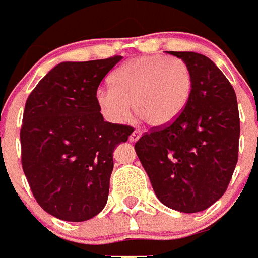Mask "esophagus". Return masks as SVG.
<instances>
[{"label":"esophagus","mask_w":258,"mask_h":258,"mask_svg":"<svg viewBox=\"0 0 258 258\" xmlns=\"http://www.w3.org/2000/svg\"><path fill=\"white\" fill-rule=\"evenodd\" d=\"M141 135H142L141 131H137V129H136V131L132 132V135L129 136V141H131V142L139 141V139L141 137Z\"/></svg>","instance_id":"1"}]
</instances>
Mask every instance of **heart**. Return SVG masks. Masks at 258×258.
I'll return each mask as SVG.
<instances>
[{
  "label": "heart",
  "instance_id": "heart-1",
  "mask_svg": "<svg viewBox=\"0 0 258 258\" xmlns=\"http://www.w3.org/2000/svg\"><path fill=\"white\" fill-rule=\"evenodd\" d=\"M112 89H100L96 102L112 123H123L132 107L152 126L174 122L186 108L193 78L184 61L166 55H142L117 69L110 77Z\"/></svg>",
  "mask_w": 258,
  "mask_h": 258
}]
</instances>
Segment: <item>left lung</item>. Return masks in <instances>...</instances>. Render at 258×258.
Listing matches in <instances>:
<instances>
[{
    "label": "left lung",
    "mask_w": 258,
    "mask_h": 258,
    "mask_svg": "<svg viewBox=\"0 0 258 258\" xmlns=\"http://www.w3.org/2000/svg\"><path fill=\"white\" fill-rule=\"evenodd\" d=\"M190 69L193 86L174 122L136 142L157 199L170 209L197 213L229 185L238 160L240 116L233 86L216 63L195 51H168Z\"/></svg>",
    "instance_id": "8db88e82"
}]
</instances>
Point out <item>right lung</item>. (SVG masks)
I'll list each match as a JSON object with an SVG mask.
<instances>
[{"instance_id": "add662e5", "label": "right lung", "mask_w": 258, "mask_h": 258, "mask_svg": "<svg viewBox=\"0 0 258 258\" xmlns=\"http://www.w3.org/2000/svg\"><path fill=\"white\" fill-rule=\"evenodd\" d=\"M121 55L55 65L29 94L22 169L40 207L63 221L93 218L106 205L113 152L131 126L104 121L96 93Z\"/></svg>"}]
</instances>
